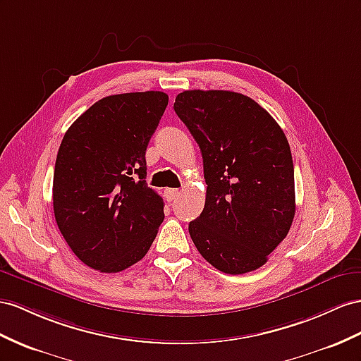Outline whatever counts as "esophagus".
<instances>
[{
  "label": "esophagus",
  "mask_w": 361,
  "mask_h": 361,
  "mask_svg": "<svg viewBox=\"0 0 361 361\" xmlns=\"http://www.w3.org/2000/svg\"><path fill=\"white\" fill-rule=\"evenodd\" d=\"M180 195V190L178 189H164V198L168 200L169 202L177 200V197Z\"/></svg>",
  "instance_id": "34e87169"
}]
</instances>
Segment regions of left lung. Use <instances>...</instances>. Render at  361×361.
<instances>
[{
  "label": "left lung",
  "mask_w": 361,
  "mask_h": 361,
  "mask_svg": "<svg viewBox=\"0 0 361 361\" xmlns=\"http://www.w3.org/2000/svg\"><path fill=\"white\" fill-rule=\"evenodd\" d=\"M173 109L198 143L206 204L189 233L204 259L227 274L269 261L295 214L288 140L253 99L224 90H189Z\"/></svg>",
  "instance_id": "1"
}]
</instances>
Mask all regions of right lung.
<instances>
[{
	"label": "right lung",
	"mask_w": 361,
	"mask_h": 361,
	"mask_svg": "<svg viewBox=\"0 0 361 361\" xmlns=\"http://www.w3.org/2000/svg\"><path fill=\"white\" fill-rule=\"evenodd\" d=\"M169 97L161 91L100 99L62 138L53 210L71 252L100 273H118L149 250L164 219L146 184V147Z\"/></svg>",
	"instance_id": "right-lung-1"
}]
</instances>
